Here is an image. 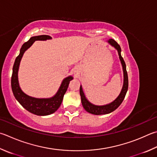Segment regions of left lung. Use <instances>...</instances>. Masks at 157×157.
Segmentation results:
<instances>
[{
    "label": "left lung",
    "mask_w": 157,
    "mask_h": 157,
    "mask_svg": "<svg viewBox=\"0 0 157 157\" xmlns=\"http://www.w3.org/2000/svg\"><path fill=\"white\" fill-rule=\"evenodd\" d=\"M108 42H109L112 46L115 47L118 51L119 59H120L121 60L122 67H123V70H124V86H123V88H122L121 93L119 94L118 98H117L115 101H113L112 103H110V104H108V105H105V106H95V105H93L91 103H90V102L86 99V97H85L84 94L83 93V90H82V86H80V88H79V93H80V96H81L82 106H83L84 109L86 110L88 113H90L91 114H93V115H106V114H108L116 110L117 108L120 106L121 104L122 103V101H124L125 96H126V93L128 91V73L126 71V63H125V62L124 60V58H122L121 55V47L117 42L113 39H110L109 40H108Z\"/></svg>",
    "instance_id": "8db88e82"
}]
</instances>
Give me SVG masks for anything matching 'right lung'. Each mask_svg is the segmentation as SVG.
Segmentation results:
<instances>
[{
    "instance_id": "1",
    "label": "right lung",
    "mask_w": 157,
    "mask_h": 157,
    "mask_svg": "<svg viewBox=\"0 0 157 157\" xmlns=\"http://www.w3.org/2000/svg\"><path fill=\"white\" fill-rule=\"evenodd\" d=\"M49 36L42 35L31 37V38L25 42L21 49L20 54L16 57L13 67V72L11 75V89H12L13 95L18 101L29 112L35 114L37 115H48L55 113L60 106L64 95L69 86V82L73 79L72 77H68L64 79L61 84L58 92L52 98L50 99H36L28 96L22 92L19 86L18 81V71L19 68L20 62L23 56L24 52L28 48L31 46L36 40H45L51 39Z\"/></svg>"
}]
</instances>
